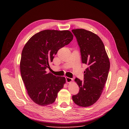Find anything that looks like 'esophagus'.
<instances>
[{"mask_svg":"<svg viewBox=\"0 0 129 129\" xmlns=\"http://www.w3.org/2000/svg\"><path fill=\"white\" fill-rule=\"evenodd\" d=\"M72 80H73V79L70 77H66V81L67 83H71L72 82Z\"/></svg>","mask_w":129,"mask_h":129,"instance_id":"obj_1","label":"esophagus"}]
</instances>
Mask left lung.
<instances>
[{"mask_svg":"<svg viewBox=\"0 0 129 129\" xmlns=\"http://www.w3.org/2000/svg\"><path fill=\"white\" fill-rule=\"evenodd\" d=\"M80 49L82 61L88 67L84 71V80L75 82L79 87L78 94L72 96L74 103L82 107L95 103L103 91L110 69V61L101 39L95 33L83 29H73Z\"/></svg>","mask_w":129,"mask_h":129,"instance_id":"left-lung-1","label":"left lung"}]
</instances>
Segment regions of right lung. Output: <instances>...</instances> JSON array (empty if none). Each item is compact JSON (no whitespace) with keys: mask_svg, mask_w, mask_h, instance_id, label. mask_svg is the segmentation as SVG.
<instances>
[{"mask_svg":"<svg viewBox=\"0 0 129 129\" xmlns=\"http://www.w3.org/2000/svg\"><path fill=\"white\" fill-rule=\"evenodd\" d=\"M69 30H45L33 36L25 44L20 63L26 91L34 103L41 106L53 104L66 83L64 77L47 73L46 69L59 49L73 39Z\"/></svg>","mask_w":129,"mask_h":129,"instance_id":"1","label":"right lung"}]
</instances>
